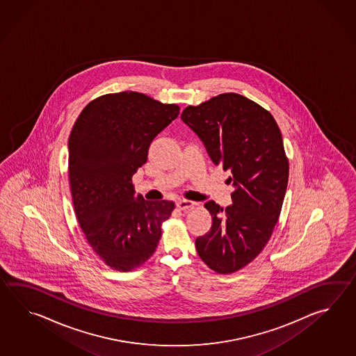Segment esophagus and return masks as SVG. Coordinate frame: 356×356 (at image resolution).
Listing matches in <instances>:
<instances>
[{
    "instance_id": "esophagus-1",
    "label": "esophagus",
    "mask_w": 356,
    "mask_h": 356,
    "mask_svg": "<svg viewBox=\"0 0 356 356\" xmlns=\"http://www.w3.org/2000/svg\"><path fill=\"white\" fill-rule=\"evenodd\" d=\"M195 206V202H192V201H188V200H178L177 201V207L179 209V210H189V209H192Z\"/></svg>"
}]
</instances>
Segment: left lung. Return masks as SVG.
<instances>
[{"label": "left lung", "instance_id": "1", "mask_svg": "<svg viewBox=\"0 0 356 356\" xmlns=\"http://www.w3.org/2000/svg\"><path fill=\"white\" fill-rule=\"evenodd\" d=\"M181 118L212 163L232 173L227 181L234 187L233 204H204L211 229L195 244L211 270L235 273L265 248L280 216L289 179L280 129L265 108L235 92L187 106Z\"/></svg>", "mask_w": 356, "mask_h": 356}]
</instances>
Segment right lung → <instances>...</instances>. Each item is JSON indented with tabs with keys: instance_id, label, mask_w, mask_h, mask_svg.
Returning <instances> with one entry per match:
<instances>
[{
	"instance_id": "right-lung-1",
	"label": "right lung",
	"mask_w": 356,
	"mask_h": 356,
	"mask_svg": "<svg viewBox=\"0 0 356 356\" xmlns=\"http://www.w3.org/2000/svg\"><path fill=\"white\" fill-rule=\"evenodd\" d=\"M179 114L136 91L90 102L68 138V177L79 224L92 250L117 271L144 265L156 250L172 201L135 196L132 177L152 140Z\"/></svg>"
}]
</instances>
